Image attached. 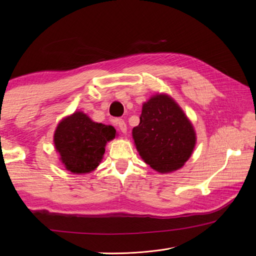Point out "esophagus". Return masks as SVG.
Here are the masks:
<instances>
[{"mask_svg": "<svg viewBox=\"0 0 256 256\" xmlns=\"http://www.w3.org/2000/svg\"><path fill=\"white\" fill-rule=\"evenodd\" d=\"M115 125L118 126V128L122 131V134H126L127 132V125H126V122H124L122 120H118L115 122Z\"/></svg>", "mask_w": 256, "mask_h": 256, "instance_id": "1", "label": "esophagus"}]
</instances>
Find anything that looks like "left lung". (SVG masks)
I'll use <instances>...</instances> for the list:
<instances>
[{"label": "left lung", "mask_w": 256, "mask_h": 256, "mask_svg": "<svg viewBox=\"0 0 256 256\" xmlns=\"http://www.w3.org/2000/svg\"><path fill=\"white\" fill-rule=\"evenodd\" d=\"M132 138L145 164L159 173L182 168L196 144V130L188 116L164 92H157L143 104Z\"/></svg>", "instance_id": "1"}]
</instances>
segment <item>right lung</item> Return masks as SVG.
Instances as JSON below:
<instances>
[{"mask_svg":"<svg viewBox=\"0 0 256 256\" xmlns=\"http://www.w3.org/2000/svg\"><path fill=\"white\" fill-rule=\"evenodd\" d=\"M116 136L110 125L92 120L81 111L66 116L54 131V148L67 171L86 174L95 171L100 164L106 145Z\"/></svg>","mask_w":256,"mask_h":256,"instance_id":"obj_1","label":"right lung"}]
</instances>
